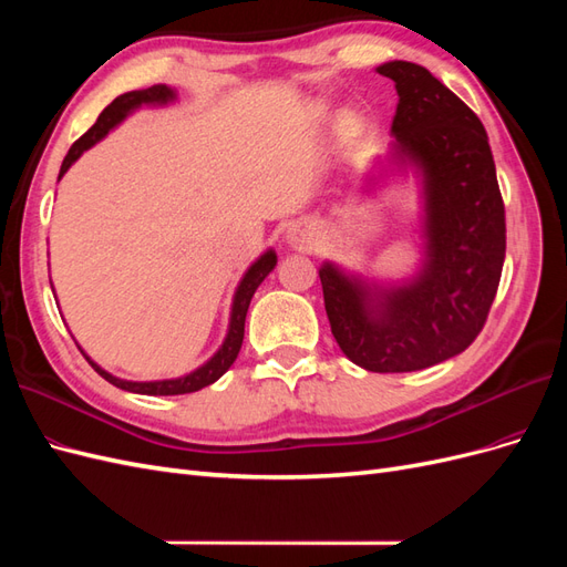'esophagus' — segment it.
<instances>
[{
    "label": "esophagus",
    "mask_w": 567,
    "mask_h": 567,
    "mask_svg": "<svg viewBox=\"0 0 567 567\" xmlns=\"http://www.w3.org/2000/svg\"><path fill=\"white\" fill-rule=\"evenodd\" d=\"M286 244L293 250H310L312 248V234L305 227H290L286 231Z\"/></svg>",
    "instance_id": "esophagus-1"
}]
</instances>
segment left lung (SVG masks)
I'll list each match as a JSON object with an SVG mask.
<instances>
[{
	"mask_svg": "<svg viewBox=\"0 0 567 567\" xmlns=\"http://www.w3.org/2000/svg\"><path fill=\"white\" fill-rule=\"evenodd\" d=\"M394 82L398 111L381 175H414L419 265L406 279H375L326 260L319 267L331 331L352 364L419 371L466 350L496 296L506 255L504 200L480 117L419 63L375 68ZM375 177H364V194Z\"/></svg>",
	"mask_w": 567,
	"mask_h": 567,
	"instance_id": "1",
	"label": "left lung"
}]
</instances>
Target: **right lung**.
I'll return each instance as SVG.
<instances>
[{"instance_id": "right-lung-1", "label": "right lung", "mask_w": 567, "mask_h": 567, "mask_svg": "<svg viewBox=\"0 0 567 567\" xmlns=\"http://www.w3.org/2000/svg\"><path fill=\"white\" fill-rule=\"evenodd\" d=\"M175 101H177V90L167 87V84H153V87H148V90L127 92V94H120L117 99H113L111 104L104 111H101L96 123L80 136V140L71 146V151H68V156L63 158V165H61L59 179L68 173V169H71V165L82 156L84 151H90L94 144H99L120 123H125V120L132 113H136L142 106L163 109V106L175 104ZM277 260H279L277 250L267 248L246 269L241 281H238V286L234 290L229 326H227V336H225V340H221V346L217 348V352L208 359V362H203L200 367H196L194 371H188L184 375H177V379H163V381H127V379H117V375L109 373L104 367H99L94 359L87 352H84L80 346L78 348L84 354V359H87V362L92 364V369L101 375V379H106L111 385H115L120 390H127V392L156 394V398H158V394H186V392H196V390H200L205 385H213L236 362L238 350H241V342H244V326H246V315H248L250 300L255 296L257 286H260L269 277V271L277 267ZM51 290H54V288H51Z\"/></svg>"}]
</instances>
